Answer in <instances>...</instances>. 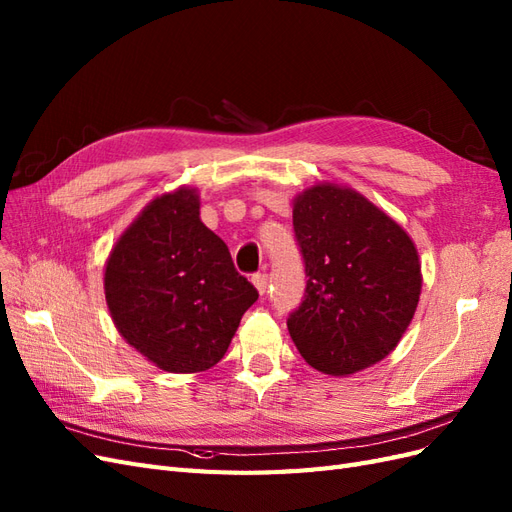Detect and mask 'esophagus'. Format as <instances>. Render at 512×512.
<instances>
[{
    "instance_id": "esophagus-1",
    "label": "esophagus",
    "mask_w": 512,
    "mask_h": 512,
    "mask_svg": "<svg viewBox=\"0 0 512 512\" xmlns=\"http://www.w3.org/2000/svg\"><path fill=\"white\" fill-rule=\"evenodd\" d=\"M252 282H254L256 290H258L260 294H265L267 288H269V275H267V273H254V275H252Z\"/></svg>"
}]
</instances>
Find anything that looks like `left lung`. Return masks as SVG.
<instances>
[{"instance_id": "1", "label": "left lung", "mask_w": 512, "mask_h": 512, "mask_svg": "<svg viewBox=\"0 0 512 512\" xmlns=\"http://www.w3.org/2000/svg\"><path fill=\"white\" fill-rule=\"evenodd\" d=\"M305 294L288 316L303 359L346 376L389 354L416 312L421 262L406 230L365 196L331 183L294 200Z\"/></svg>"}]
</instances>
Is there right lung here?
Segmentation results:
<instances>
[{
    "label": "right lung",
    "instance_id": "1",
    "mask_svg": "<svg viewBox=\"0 0 512 512\" xmlns=\"http://www.w3.org/2000/svg\"><path fill=\"white\" fill-rule=\"evenodd\" d=\"M198 209L190 188L153 200L123 232L104 273L106 303L123 339L173 374L218 363L258 299Z\"/></svg>",
    "mask_w": 512,
    "mask_h": 512
}]
</instances>
